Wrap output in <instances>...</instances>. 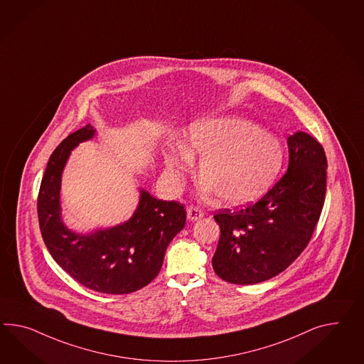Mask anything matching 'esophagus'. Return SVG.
<instances>
[{
    "label": "esophagus",
    "mask_w": 364,
    "mask_h": 364,
    "mask_svg": "<svg viewBox=\"0 0 364 364\" xmlns=\"http://www.w3.org/2000/svg\"><path fill=\"white\" fill-rule=\"evenodd\" d=\"M203 216H205V213L200 208H198V207H188L187 208V219L190 222L200 220Z\"/></svg>",
    "instance_id": "esophagus-1"
}]
</instances>
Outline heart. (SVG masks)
Listing matches in <instances>:
<instances>
[{
    "label": "heart",
    "instance_id": "obj_1",
    "mask_svg": "<svg viewBox=\"0 0 364 364\" xmlns=\"http://www.w3.org/2000/svg\"><path fill=\"white\" fill-rule=\"evenodd\" d=\"M164 164L176 178L186 177L199 159L205 193L228 205H247L264 196L280 174V140L255 122L237 116L205 117L191 122L181 146L162 150Z\"/></svg>",
    "mask_w": 364,
    "mask_h": 364
}]
</instances>
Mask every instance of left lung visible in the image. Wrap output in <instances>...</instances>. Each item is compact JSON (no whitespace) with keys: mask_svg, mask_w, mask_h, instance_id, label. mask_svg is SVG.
I'll return each instance as SVG.
<instances>
[{"mask_svg":"<svg viewBox=\"0 0 364 364\" xmlns=\"http://www.w3.org/2000/svg\"><path fill=\"white\" fill-rule=\"evenodd\" d=\"M289 165L259 202L239 211L222 210L213 268L222 280L251 285L287 269L308 245L326 196L325 150L314 137H288Z\"/></svg>","mask_w":364,"mask_h":364,"instance_id":"1","label":"left lung"}]
</instances>
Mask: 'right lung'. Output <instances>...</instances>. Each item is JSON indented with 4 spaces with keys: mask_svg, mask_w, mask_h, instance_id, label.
Returning a JSON list of instances; mask_svg holds the SVG:
<instances>
[{
    "mask_svg": "<svg viewBox=\"0 0 364 364\" xmlns=\"http://www.w3.org/2000/svg\"><path fill=\"white\" fill-rule=\"evenodd\" d=\"M95 136L96 129L87 125L50 156L38 196L39 227L50 255L73 279L95 291L127 294L159 274L168 244L185 227L186 210L140 187L139 205L128 220L85 233L71 230L62 216V174L71 151Z\"/></svg>",
    "mask_w": 364,
    "mask_h": 364,
    "instance_id": "right-lung-1",
    "label": "right lung"
}]
</instances>
